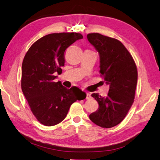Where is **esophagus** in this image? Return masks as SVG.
Here are the masks:
<instances>
[{
  "instance_id": "esophagus-1",
  "label": "esophagus",
  "mask_w": 160,
  "mask_h": 160,
  "mask_svg": "<svg viewBox=\"0 0 160 160\" xmlns=\"http://www.w3.org/2000/svg\"><path fill=\"white\" fill-rule=\"evenodd\" d=\"M91 98V95L89 94V93H87V95H86V99H90Z\"/></svg>"
}]
</instances>
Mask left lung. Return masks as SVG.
<instances>
[{
	"label": "left lung",
	"mask_w": 160,
	"mask_h": 160,
	"mask_svg": "<svg viewBox=\"0 0 160 160\" xmlns=\"http://www.w3.org/2000/svg\"><path fill=\"white\" fill-rule=\"evenodd\" d=\"M87 39L98 52L99 73L110 87L106 97L91 95L98 102L99 108L89 118L100 127L110 128L124 119L133 102L138 80L136 65L118 40L99 33L88 34Z\"/></svg>",
	"instance_id": "8db88e82"
}]
</instances>
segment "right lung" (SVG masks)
<instances>
[{
  "mask_svg": "<svg viewBox=\"0 0 160 160\" xmlns=\"http://www.w3.org/2000/svg\"><path fill=\"white\" fill-rule=\"evenodd\" d=\"M83 38L80 33H52L32 44L22 65L21 87L32 114L41 123L53 126L64 120L70 106L85 92L78 87L67 88L54 74L62 72L65 50Z\"/></svg>",
  "mask_w": 160,
  "mask_h": 160,
  "instance_id": "1",
  "label": "right lung"
}]
</instances>
